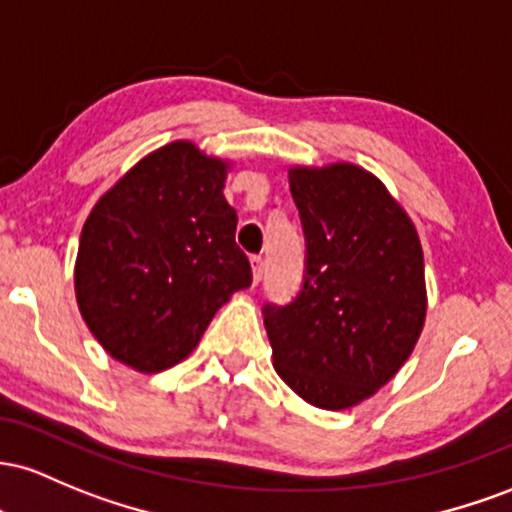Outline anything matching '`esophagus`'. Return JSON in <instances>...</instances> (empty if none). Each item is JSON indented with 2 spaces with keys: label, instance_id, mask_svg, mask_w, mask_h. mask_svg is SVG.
<instances>
[{
  "label": "esophagus",
  "instance_id": "obj_1",
  "mask_svg": "<svg viewBox=\"0 0 512 512\" xmlns=\"http://www.w3.org/2000/svg\"><path fill=\"white\" fill-rule=\"evenodd\" d=\"M251 271H254V283L258 285L263 278V271H266V263H263V256H251Z\"/></svg>",
  "mask_w": 512,
  "mask_h": 512
}]
</instances>
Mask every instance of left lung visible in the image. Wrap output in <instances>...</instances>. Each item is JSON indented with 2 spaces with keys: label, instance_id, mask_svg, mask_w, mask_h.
<instances>
[{
  "label": "left lung",
  "instance_id": "obj_1",
  "mask_svg": "<svg viewBox=\"0 0 512 512\" xmlns=\"http://www.w3.org/2000/svg\"><path fill=\"white\" fill-rule=\"evenodd\" d=\"M304 232L302 287L263 304L273 363L319 409H348L406 363L426 319L416 227L387 188L353 164L292 169Z\"/></svg>",
  "mask_w": 512,
  "mask_h": 512
}]
</instances>
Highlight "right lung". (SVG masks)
Segmentation results:
<instances>
[{
	"instance_id": "obj_1",
	"label": "right lung",
	"mask_w": 512,
	"mask_h": 512,
	"mask_svg": "<svg viewBox=\"0 0 512 512\" xmlns=\"http://www.w3.org/2000/svg\"><path fill=\"white\" fill-rule=\"evenodd\" d=\"M225 171L191 142H171L132 166L84 222L79 312L120 363L140 372L181 363L232 292L251 285Z\"/></svg>"
}]
</instances>
